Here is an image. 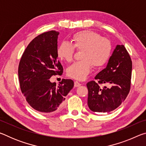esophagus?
Masks as SVG:
<instances>
[{
  "mask_svg": "<svg viewBox=\"0 0 146 146\" xmlns=\"http://www.w3.org/2000/svg\"><path fill=\"white\" fill-rule=\"evenodd\" d=\"M74 86H75V87H79V86H81V84L77 82V81H75V83H74Z\"/></svg>",
  "mask_w": 146,
  "mask_h": 146,
  "instance_id": "esophagus-1",
  "label": "esophagus"
}]
</instances>
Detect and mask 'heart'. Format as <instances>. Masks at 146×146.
Wrapping results in <instances>:
<instances>
[{"label":"heart","mask_w":146,"mask_h":146,"mask_svg":"<svg viewBox=\"0 0 146 146\" xmlns=\"http://www.w3.org/2000/svg\"><path fill=\"white\" fill-rule=\"evenodd\" d=\"M72 44L62 43L58 47L59 57L67 62L73 60L75 49L82 51L80 59L70 66L67 70L68 76L77 80H84L90 74L93 66L101 68L106 65L111 56L113 46L109 39L92 31H82L74 34Z\"/></svg>","instance_id":"1"}]
</instances>
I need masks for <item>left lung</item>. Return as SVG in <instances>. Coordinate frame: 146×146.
<instances>
[{"instance_id":"8db88e82","label":"left lung","mask_w":146,"mask_h":146,"mask_svg":"<svg viewBox=\"0 0 146 146\" xmlns=\"http://www.w3.org/2000/svg\"><path fill=\"white\" fill-rule=\"evenodd\" d=\"M132 61L123 45H117L105 69L95 76L97 82H88V105L94 112L109 113L126 98L131 88ZM111 87L101 88L100 84Z\"/></svg>"}]
</instances>
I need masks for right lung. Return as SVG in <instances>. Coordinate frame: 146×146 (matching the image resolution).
Listing matches in <instances>:
<instances>
[{
    "mask_svg": "<svg viewBox=\"0 0 146 146\" xmlns=\"http://www.w3.org/2000/svg\"><path fill=\"white\" fill-rule=\"evenodd\" d=\"M58 34L53 30L38 35L27 46L19 64L22 93L31 107L42 113L58 110L74 86L71 79H62L58 86L49 81L63 73L58 60Z\"/></svg>",
    "mask_w": 146,
    "mask_h": 146,
    "instance_id": "1",
    "label": "right lung"
}]
</instances>
